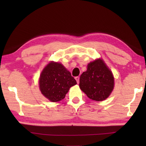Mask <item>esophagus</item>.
Here are the masks:
<instances>
[{
	"label": "esophagus",
	"instance_id": "1",
	"mask_svg": "<svg viewBox=\"0 0 146 146\" xmlns=\"http://www.w3.org/2000/svg\"><path fill=\"white\" fill-rule=\"evenodd\" d=\"M75 80H76V82L78 84L79 83V80H80V77H79V76H76Z\"/></svg>",
	"mask_w": 146,
	"mask_h": 146
}]
</instances>
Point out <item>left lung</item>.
Segmentation results:
<instances>
[{
  "label": "left lung",
  "mask_w": 146,
  "mask_h": 146,
  "mask_svg": "<svg viewBox=\"0 0 146 146\" xmlns=\"http://www.w3.org/2000/svg\"><path fill=\"white\" fill-rule=\"evenodd\" d=\"M79 86L91 99L102 101L113 91L114 78L104 61L98 59L88 64L87 71L80 75Z\"/></svg>",
  "instance_id": "obj_1"
}]
</instances>
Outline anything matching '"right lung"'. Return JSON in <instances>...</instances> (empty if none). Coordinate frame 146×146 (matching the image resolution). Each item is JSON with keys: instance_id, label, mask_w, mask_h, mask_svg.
<instances>
[{"instance_id": "obj_1", "label": "right lung", "mask_w": 146, "mask_h": 146, "mask_svg": "<svg viewBox=\"0 0 146 146\" xmlns=\"http://www.w3.org/2000/svg\"><path fill=\"white\" fill-rule=\"evenodd\" d=\"M76 84L70 71L61 64L53 62L46 66L39 80L41 93L53 102L65 98L70 88Z\"/></svg>"}]
</instances>
